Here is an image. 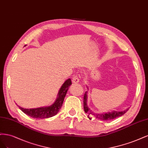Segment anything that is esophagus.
<instances>
[{"mask_svg": "<svg viewBox=\"0 0 148 148\" xmlns=\"http://www.w3.org/2000/svg\"><path fill=\"white\" fill-rule=\"evenodd\" d=\"M72 82L74 83V84H77L79 82V79L78 78L77 76H74V77L73 78V80H72Z\"/></svg>", "mask_w": 148, "mask_h": 148, "instance_id": "obj_1", "label": "esophagus"}]
</instances>
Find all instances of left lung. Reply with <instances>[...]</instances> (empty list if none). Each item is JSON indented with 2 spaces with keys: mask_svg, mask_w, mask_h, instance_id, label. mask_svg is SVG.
Returning a JSON list of instances; mask_svg holds the SVG:
<instances>
[{
  "mask_svg": "<svg viewBox=\"0 0 148 148\" xmlns=\"http://www.w3.org/2000/svg\"><path fill=\"white\" fill-rule=\"evenodd\" d=\"M87 89H88V87L86 86ZM87 92L85 93L84 94V111L85 112L87 113L88 115V116L89 117L90 115H92L94 117H96L97 119H99V120L101 121H109V120H112V119H116L118 117H121L123 116L128 110V108L125 109L124 111H112V112H105V113H95L93 112L91 109H90L87 104Z\"/></svg>",
  "mask_w": 148,
  "mask_h": 148,
  "instance_id": "1",
  "label": "left lung"
}]
</instances>
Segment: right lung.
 <instances>
[{
  "mask_svg": "<svg viewBox=\"0 0 148 148\" xmlns=\"http://www.w3.org/2000/svg\"><path fill=\"white\" fill-rule=\"evenodd\" d=\"M71 84L72 82L71 79H68L65 81L60 88L55 101L51 105L31 109H25L19 106H18L24 113L33 118L45 119L53 117L59 112L63 104L66 93Z\"/></svg>",
  "mask_w": 148,
  "mask_h": 148,
  "instance_id": "add662e5",
  "label": "right lung"
}]
</instances>
